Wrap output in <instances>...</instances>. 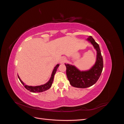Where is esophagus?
Returning <instances> with one entry per match:
<instances>
[{
  "label": "esophagus",
  "mask_w": 124,
  "mask_h": 124,
  "mask_svg": "<svg viewBox=\"0 0 124 124\" xmlns=\"http://www.w3.org/2000/svg\"><path fill=\"white\" fill-rule=\"evenodd\" d=\"M66 61V59L65 57H62L59 60V62L61 63H63Z\"/></svg>",
  "instance_id": "1"
}]
</instances>
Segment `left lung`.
Here are the masks:
<instances>
[{
	"mask_svg": "<svg viewBox=\"0 0 124 124\" xmlns=\"http://www.w3.org/2000/svg\"><path fill=\"white\" fill-rule=\"evenodd\" d=\"M86 40L93 45L97 52L96 62L92 68L88 70L81 71L76 66L65 63L67 78L70 85L74 87L85 88L95 84L102 71L103 59L99 44L96 42L92 36H89Z\"/></svg>",
	"mask_w": 124,
	"mask_h": 124,
	"instance_id": "8db88e82",
	"label": "left lung"
}]
</instances>
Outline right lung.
Here are the masks:
<instances>
[{
    "instance_id": "add662e5",
    "label": "right lung",
    "mask_w": 124,
    "mask_h": 124,
    "mask_svg": "<svg viewBox=\"0 0 124 124\" xmlns=\"http://www.w3.org/2000/svg\"><path fill=\"white\" fill-rule=\"evenodd\" d=\"M59 64L56 65V66L54 67V68L52 71V73L51 74V77L50 78L49 81H48L47 83L46 84H44L43 85H41L39 86H28L27 85H25V84L24 83V82L22 81L20 77L18 76V75L17 74V76L18 78L21 82V83L24 85L25 88L27 89L28 91H29L31 92L32 93H40V92H43L46 91V90L50 89L51 87L52 86V83H53V80H54V75L56 72V70H57V69L58 68V67H59Z\"/></svg>"
}]
</instances>
